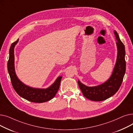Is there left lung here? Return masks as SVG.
Instances as JSON below:
<instances>
[{"instance_id":"8db88e82","label":"left lung","mask_w":133,"mask_h":133,"mask_svg":"<svg viewBox=\"0 0 133 133\" xmlns=\"http://www.w3.org/2000/svg\"><path fill=\"white\" fill-rule=\"evenodd\" d=\"M114 33L117 42V58L113 71L110 78L101 85L93 87L87 86L78 81L79 88L85 97L94 101L105 100L114 95L119 89L125 72V47L116 31Z\"/></svg>"}]
</instances>
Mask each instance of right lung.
Returning a JSON list of instances; mask_svg holds the SVG:
<instances>
[{"label":"right lung","mask_w":133,"mask_h":133,"mask_svg":"<svg viewBox=\"0 0 133 133\" xmlns=\"http://www.w3.org/2000/svg\"><path fill=\"white\" fill-rule=\"evenodd\" d=\"M19 39L12 44L10 48V56L8 69L12 85L17 94L23 98L36 103H43L51 100L57 94L60 87L62 76H58L54 82L47 88H36L27 86L21 81L16 75L15 67L14 50Z\"/></svg>","instance_id":"right-lung-1"}]
</instances>
